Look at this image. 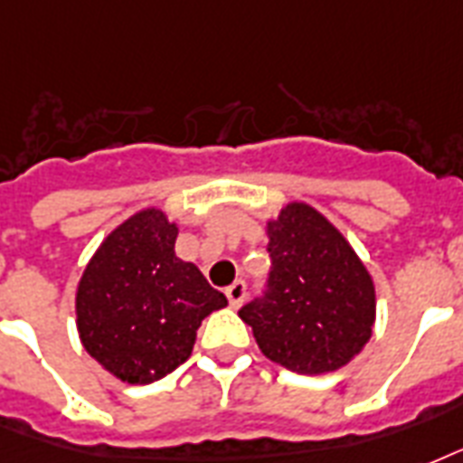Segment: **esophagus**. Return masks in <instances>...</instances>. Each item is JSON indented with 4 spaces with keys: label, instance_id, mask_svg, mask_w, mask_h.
Instances as JSON below:
<instances>
[{
    "label": "esophagus",
    "instance_id": "1",
    "mask_svg": "<svg viewBox=\"0 0 463 463\" xmlns=\"http://www.w3.org/2000/svg\"><path fill=\"white\" fill-rule=\"evenodd\" d=\"M224 295H227V299H229V307H234V309L236 307H241L243 297H246V282L243 280L232 282V285L224 289Z\"/></svg>",
    "mask_w": 463,
    "mask_h": 463
}]
</instances>
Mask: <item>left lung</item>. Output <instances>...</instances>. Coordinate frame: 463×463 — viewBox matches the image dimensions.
<instances>
[{
    "label": "left lung",
    "mask_w": 463,
    "mask_h": 463,
    "mask_svg": "<svg viewBox=\"0 0 463 463\" xmlns=\"http://www.w3.org/2000/svg\"><path fill=\"white\" fill-rule=\"evenodd\" d=\"M265 229L272 258L268 292L239 317L253 328L260 353L297 374L345 367L367 345L377 318L367 265L309 203H288Z\"/></svg>",
    "instance_id": "obj_1"
}]
</instances>
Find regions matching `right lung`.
<instances>
[{"label":"right lung","instance_id":"add662e5","mask_svg":"<svg viewBox=\"0 0 463 463\" xmlns=\"http://www.w3.org/2000/svg\"><path fill=\"white\" fill-rule=\"evenodd\" d=\"M178 224L145 207L118 224L77 285L81 345L125 384H152L188 360L203 318L227 307L198 265L175 256Z\"/></svg>","mask_w":463,"mask_h":463}]
</instances>
